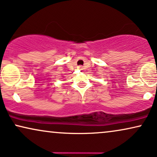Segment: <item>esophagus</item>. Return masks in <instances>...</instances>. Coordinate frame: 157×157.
Masks as SVG:
<instances>
[{"label": "esophagus", "mask_w": 157, "mask_h": 157, "mask_svg": "<svg viewBox=\"0 0 157 157\" xmlns=\"http://www.w3.org/2000/svg\"><path fill=\"white\" fill-rule=\"evenodd\" d=\"M78 69H79V70H82V69H83V66H78Z\"/></svg>", "instance_id": "1"}]
</instances>
